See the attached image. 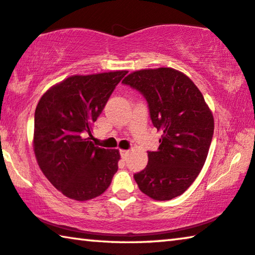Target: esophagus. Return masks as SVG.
<instances>
[{
    "mask_svg": "<svg viewBox=\"0 0 255 255\" xmlns=\"http://www.w3.org/2000/svg\"><path fill=\"white\" fill-rule=\"evenodd\" d=\"M121 156L122 158H124V160H127L128 156V150H121Z\"/></svg>",
    "mask_w": 255,
    "mask_h": 255,
    "instance_id": "1",
    "label": "esophagus"
}]
</instances>
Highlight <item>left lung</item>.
I'll return each mask as SVG.
<instances>
[{
  "label": "left lung",
  "instance_id": "8db88e82",
  "mask_svg": "<svg viewBox=\"0 0 255 255\" xmlns=\"http://www.w3.org/2000/svg\"><path fill=\"white\" fill-rule=\"evenodd\" d=\"M124 85L140 92L148 103L152 123L162 132L156 152L134 180L154 200L183 194L197 178L207 158L214 119L194 83L171 68L147 69L125 77Z\"/></svg>",
  "mask_w": 255,
  "mask_h": 255
}]
</instances>
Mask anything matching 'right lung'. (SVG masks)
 Here are the masks:
<instances>
[{"label": "right lung", "mask_w": 255, "mask_h": 255, "mask_svg": "<svg viewBox=\"0 0 255 255\" xmlns=\"http://www.w3.org/2000/svg\"><path fill=\"white\" fill-rule=\"evenodd\" d=\"M128 71L71 76L36 106L33 148L47 179L73 200L97 198L119 169L120 152L95 146L92 125Z\"/></svg>", "instance_id": "add662e5"}]
</instances>
